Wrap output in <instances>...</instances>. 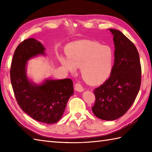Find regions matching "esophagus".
I'll use <instances>...</instances> for the list:
<instances>
[{"label":"esophagus","instance_id":"obj_1","mask_svg":"<svg viewBox=\"0 0 152 152\" xmlns=\"http://www.w3.org/2000/svg\"><path fill=\"white\" fill-rule=\"evenodd\" d=\"M74 89H75L76 91H79V92H82L84 90L82 85L80 84V83H76L75 86H74Z\"/></svg>","mask_w":152,"mask_h":152}]
</instances>
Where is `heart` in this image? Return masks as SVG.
Instances as JSON below:
<instances>
[{"label":"heart","instance_id":"heart-1","mask_svg":"<svg viewBox=\"0 0 152 152\" xmlns=\"http://www.w3.org/2000/svg\"><path fill=\"white\" fill-rule=\"evenodd\" d=\"M67 57H61L63 65L71 72L81 68L83 80L89 84H100L107 79L113 69L114 54L112 48L96 42L80 40L66 48Z\"/></svg>","mask_w":152,"mask_h":152}]
</instances>
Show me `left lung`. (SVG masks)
<instances>
[{"label":"left lung","instance_id":"left-lung-1","mask_svg":"<svg viewBox=\"0 0 152 152\" xmlns=\"http://www.w3.org/2000/svg\"><path fill=\"white\" fill-rule=\"evenodd\" d=\"M109 30L114 35V64L109 78L94 89L92 111L99 119L112 121L124 115L133 104L140 88L141 65L134 44L121 31Z\"/></svg>","mask_w":152,"mask_h":152}]
</instances>
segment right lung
Segmentation results:
<instances>
[{
	"label": "right lung",
	"instance_id": "add662e5",
	"mask_svg": "<svg viewBox=\"0 0 152 152\" xmlns=\"http://www.w3.org/2000/svg\"><path fill=\"white\" fill-rule=\"evenodd\" d=\"M38 55H46L45 48L34 38H28L18 45L11 64V83L23 111L38 121L53 124L62 117L70 96L74 94L73 82L66 78L46 79L40 85L30 81L27 63Z\"/></svg>",
	"mask_w": 152,
	"mask_h": 152
}]
</instances>
